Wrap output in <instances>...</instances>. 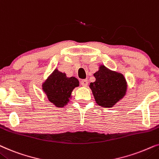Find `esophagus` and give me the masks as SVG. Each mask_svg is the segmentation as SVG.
Masks as SVG:
<instances>
[{"label":"esophagus","instance_id":"esophagus-1","mask_svg":"<svg viewBox=\"0 0 159 159\" xmlns=\"http://www.w3.org/2000/svg\"><path fill=\"white\" fill-rule=\"evenodd\" d=\"M88 81L86 79H84V80H82V81H81V84L83 86H88Z\"/></svg>","mask_w":159,"mask_h":159}]
</instances>
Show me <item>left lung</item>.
Returning <instances> with one entry per match:
<instances>
[{
	"mask_svg": "<svg viewBox=\"0 0 159 159\" xmlns=\"http://www.w3.org/2000/svg\"><path fill=\"white\" fill-rule=\"evenodd\" d=\"M96 81L91 83L95 101L104 107H111L126 94L127 84L121 73L112 71L104 65H100L94 74Z\"/></svg>",
	"mask_w": 159,
	"mask_h": 159,
	"instance_id": "obj_1",
	"label": "left lung"
}]
</instances>
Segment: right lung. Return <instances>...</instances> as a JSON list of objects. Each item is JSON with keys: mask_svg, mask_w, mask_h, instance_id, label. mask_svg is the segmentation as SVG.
Here are the masks:
<instances>
[{"mask_svg": "<svg viewBox=\"0 0 159 159\" xmlns=\"http://www.w3.org/2000/svg\"><path fill=\"white\" fill-rule=\"evenodd\" d=\"M79 86L75 77L67 78L66 74L55 69L42 85L48 100L57 107H62L69 102L71 93Z\"/></svg>", "mask_w": 159, "mask_h": 159, "instance_id": "1", "label": "right lung"}]
</instances>
